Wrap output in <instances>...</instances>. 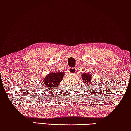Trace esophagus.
Instances as JSON below:
<instances>
[{"mask_svg":"<svg viewBox=\"0 0 131 131\" xmlns=\"http://www.w3.org/2000/svg\"><path fill=\"white\" fill-rule=\"evenodd\" d=\"M69 73H71V74H73V73H75L76 72V69H75V68L73 67V68H70L69 70Z\"/></svg>","mask_w":131,"mask_h":131,"instance_id":"obj_1","label":"esophagus"}]
</instances>
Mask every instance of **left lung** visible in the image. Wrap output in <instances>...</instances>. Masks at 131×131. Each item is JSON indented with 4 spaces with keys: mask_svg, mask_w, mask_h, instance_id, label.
I'll return each mask as SVG.
<instances>
[{
    "mask_svg": "<svg viewBox=\"0 0 131 131\" xmlns=\"http://www.w3.org/2000/svg\"><path fill=\"white\" fill-rule=\"evenodd\" d=\"M82 80H83V82L85 83L86 86H87L88 88H89L91 86V87L92 86L93 88H94V84H95V82H94L92 80V77H91V75L89 73H82ZM98 85V84H97Z\"/></svg>",
    "mask_w": 131,
    "mask_h": 131,
    "instance_id": "1",
    "label": "left lung"
}]
</instances>
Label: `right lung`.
Masks as SVG:
<instances>
[{
	"instance_id": "right-lung-1",
	"label": "right lung",
	"mask_w": 131,
	"mask_h": 131,
	"mask_svg": "<svg viewBox=\"0 0 131 131\" xmlns=\"http://www.w3.org/2000/svg\"><path fill=\"white\" fill-rule=\"evenodd\" d=\"M64 72H51L46 75L45 78L42 79L43 85L47 91H51L53 89H57L63 79Z\"/></svg>"
}]
</instances>
